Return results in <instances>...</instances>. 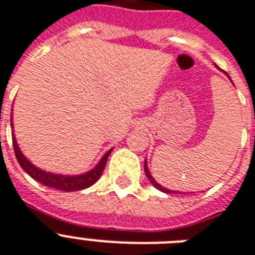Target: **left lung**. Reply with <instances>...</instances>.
Returning a JSON list of instances; mask_svg holds the SVG:
<instances>
[{"label":"left lung","instance_id":"1","mask_svg":"<svg viewBox=\"0 0 255 255\" xmlns=\"http://www.w3.org/2000/svg\"><path fill=\"white\" fill-rule=\"evenodd\" d=\"M228 75V74H227ZM229 79H231V78H229ZM144 172H146V176H147V178H148V180H150V182L151 184L153 185V186H155V188L156 189H159V190H161V191H164V193H174V191H172V190H168V189H165V188H163V186H161V185H159L156 182V181L153 180L152 178V176H151L150 174V170H148V168H147V164H146V161H144Z\"/></svg>","mask_w":255,"mask_h":255}]
</instances>
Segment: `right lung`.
<instances>
[{"label":"right lung","instance_id":"1","mask_svg":"<svg viewBox=\"0 0 255 255\" xmlns=\"http://www.w3.org/2000/svg\"><path fill=\"white\" fill-rule=\"evenodd\" d=\"M12 147H14V152H15L16 160L20 164V167L26 170L27 173L36 180L40 184L45 185V186H49V188L58 189V190H65V191H77L82 190V189H86L88 186L94 185L96 181L99 180V177L102 176L103 170L105 168V164L108 160V156L111 151L105 153L103 159L100 160V163L96 165L92 170H90L88 173L81 174V176H61V174H53L48 173V172H44V170L36 168L33 164L29 163L26 157L23 156V153L19 150L18 144H16V140L12 135Z\"/></svg>","mask_w":255,"mask_h":255}]
</instances>
